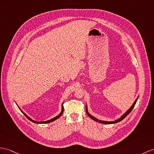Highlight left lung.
<instances>
[{"mask_svg": "<svg viewBox=\"0 0 154 154\" xmlns=\"http://www.w3.org/2000/svg\"><path fill=\"white\" fill-rule=\"evenodd\" d=\"M138 97H137V99H136V100H135V101H134V102L133 103V105L130 107L129 109V110H127V112H125V113L124 114H123V115L122 116L121 118H119V119H116V120H115V121H112V122H106V121L99 120L98 119H97L96 118H95V117H94V116H91V114H90L89 113L88 111V106H87V105H85V108H86V113H87V114L88 115V116H89V117L90 118H91V119H93V120H94V121L97 122H99V123H104V124H112V123H118V122H119L122 121V119H124V118L126 117V116H127V115H128L131 111H132L133 108H134V105H135V104H136L137 101V100H138Z\"/></svg>", "mask_w": 154, "mask_h": 154, "instance_id": "8db88e82", "label": "left lung"}]
</instances>
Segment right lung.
Here are the masks:
<instances>
[{"instance_id":"obj_1","label":"right lung","mask_w":154,"mask_h":154,"mask_svg":"<svg viewBox=\"0 0 154 154\" xmlns=\"http://www.w3.org/2000/svg\"><path fill=\"white\" fill-rule=\"evenodd\" d=\"M18 108H19V106H18ZM20 110L21 111V112L22 113H23L26 117H27V118L28 119H29L30 121H31L32 122H33V123H50V122H54V121H55V120H56V119H58L60 116H62V114H63V111H64V108H63V103H62V110H61V113H60L58 116H55V118H52V119H50V120H48V121H45V122H36V121H34V120H32V119H31V118H30L29 116L26 114H25L24 112L22 111L20 108Z\"/></svg>"}]
</instances>
